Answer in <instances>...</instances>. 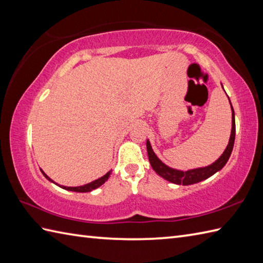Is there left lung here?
Here are the masks:
<instances>
[{
	"instance_id": "obj_1",
	"label": "left lung",
	"mask_w": 263,
	"mask_h": 263,
	"mask_svg": "<svg viewBox=\"0 0 263 263\" xmlns=\"http://www.w3.org/2000/svg\"><path fill=\"white\" fill-rule=\"evenodd\" d=\"M230 104H231V100H230ZM231 108H232V131H231L230 141H228L225 152L222 153V155L215 161V163H212L211 165L205 166V167H200V168L187 170V171L172 168V167L164 164L163 161L156 156V154L154 153V150L152 148V144H150V141L147 140L148 157L153 170L157 173L159 176L165 178L166 181L177 184V185H190V184L199 183L212 176L215 173L219 172L222 167L226 165L228 159H230L231 154L233 152L234 141H235V114H234V108L232 104H231Z\"/></svg>"
}]
</instances>
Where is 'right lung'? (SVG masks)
<instances>
[{"instance_id":"obj_1","label":"right lung","mask_w":263,"mask_h":263,"mask_svg":"<svg viewBox=\"0 0 263 263\" xmlns=\"http://www.w3.org/2000/svg\"><path fill=\"white\" fill-rule=\"evenodd\" d=\"M41 171H42V170H41ZM42 173H43V175L45 176L49 182H52V183H54V184H57V183H55L53 180H51V178H49V177H48V176H47V175L45 174V173H44L43 171H42ZM110 173H111V171L107 172L104 176L97 178V180H95V181H92V182H90V183H88V184H85V185H81V186H64V185H59V184H58V185H59L60 187L64 189V190H68V191L81 192V193L90 192V191H92V190L99 187L100 185H103V184H104L106 181L108 180V177H109V175H110Z\"/></svg>"}]
</instances>
